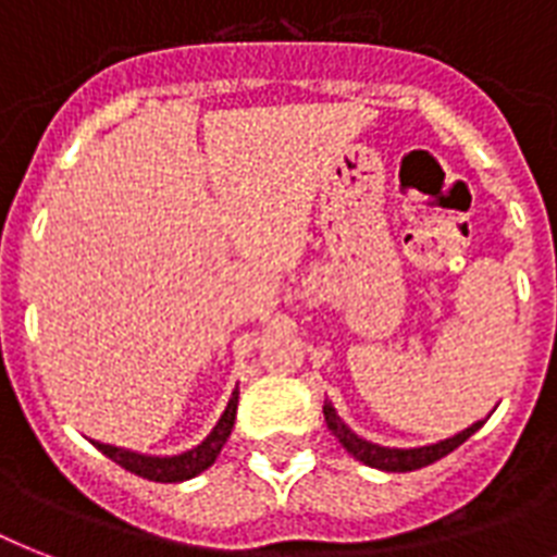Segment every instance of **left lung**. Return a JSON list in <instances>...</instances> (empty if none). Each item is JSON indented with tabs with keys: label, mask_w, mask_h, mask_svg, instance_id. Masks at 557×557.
I'll return each instance as SVG.
<instances>
[{
	"label": "left lung",
	"mask_w": 557,
	"mask_h": 557,
	"mask_svg": "<svg viewBox=\"0 0 557 557\" xmlns=\"http://www.w3.org/2000/svg\"><path fill=\"white\" fill-rule=\"evenodd\" d=\"M323 416H326V428L338 436L341 445H344V448L358 459V462H364V466L370 468H379V471H398V474L431 466V462L442 459L454 448H459L468 436H474L485 422V419L483 422H474L471 428H466V431H459L457 436L433 442V445H422V448H384V445L361 440L356 431H349V424H344V419H341L338 410L332 407V401H323Z\"/></svg>",
	"instance_id": "8db88e82"
}]
</instances>
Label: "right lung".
<instances>
[{
  "instance_id": "1",
  "label": "right lung",
  "mask_w": 557,
  "mask_h": 557,
  "mask_svg": "<svg viewBox=\"0 0 557 557\" xmlns=\"http://www.w3.org/2000/svg\"><path fill=\"white\" fill-rule=\"evenodd\" d=\"M236 405H239V389L231 393L225 413L219 416V422L213 424V431H210L196 448L185 450V454H176V457H152V454L115 448V445H103V442H91V445H95L100 454H107L112 462H117V466L126 468V471H133V474L144 476V480H152V483H185V480H193V476L201 474V471H208V468L216 462L219 450L225 448L227 436L234 431Z\"/></svg>"
}]
</instances>
